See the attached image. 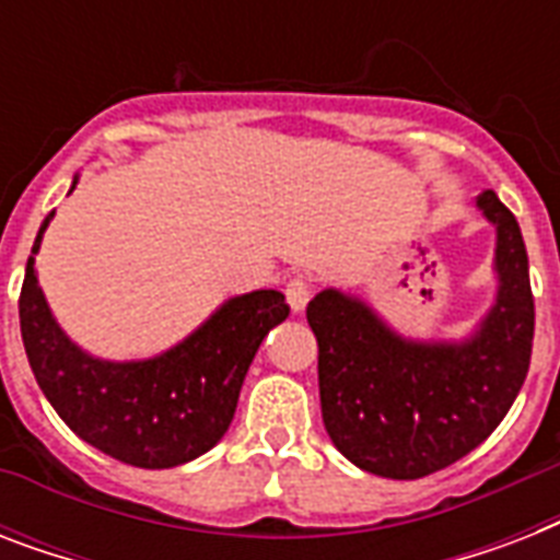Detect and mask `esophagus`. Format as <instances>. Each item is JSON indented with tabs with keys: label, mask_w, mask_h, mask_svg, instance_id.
<instances>
[{
	"label": "esophagus",
	"mask_w": 560,
	"mask_h": 560,
	"mask_svg": "<svg viewBox=\"0 0 560 560\" xmlns=\"http://www.w3.org/2000/svg\"><path fill=\"white\" fill-rule=\"evenodd\" d=\"M288 302L290 307H293V314H302L307 305V299H311V293H314V281L305 279V276H293V279L288 281Z\"/></svg>",
	"instance_id": "esophagus-1"
}]
</instances>
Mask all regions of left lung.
<instances>
[{
	"label": "left lung",
	"mask_w": 560,
	"mask_h": 560,
	"mask_svg": "<svg viewBox=\"0 0 560 560\" xmlns=\"http://www.w3.org/2000/svg\"><path fill=\"white\" fill-rule=\"evenodd\" d=\"M497 226V299L468 340H407L366 302L323 290L307 302L319 342V400L334 447L358 468L418 479L486 442L529 372L535 299L521 226L494 191L477 197Z\"/></svg>",
	"instance_id": "1"
}]
</instances>
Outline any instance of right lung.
<instances>
[{
    "label": "right lung",
    "instance_id": "add662e5",
    "mask_svg": "<svg viewBox=\"0 0 560 560\" xmlns=\"http://www.w3.org/2000/svg\"><path fill=\"white\" fill-rule=\"evenodd\" d=\"M78 186L74 177L72 188ZM55 211L43 220L25 264L20 328L39 389L72 433L136 468H174L223 439L246 369L270 328L290 314L284 293L253 290L223 302L174 349L148 360L92 358L51 316L34 255Z\"/></svg>",
    "mask_w": 560,
    "mask_h": 560
}]
</instances>
